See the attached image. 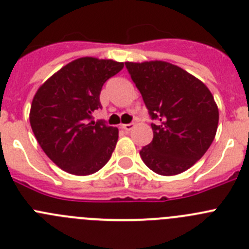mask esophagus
<instances>
[{
    "instance_id": "esophagus-1",
    "label": "esophagus",
    "mask_w": 249,
    "mask_h": 249,
    "mask_svg": "<svg viewBox=\"0 0 249 249\" xmlns=\"http://www.w3.org/2000/svg\"><path fill=\"white\" fill-rule=\"evenodd\" d=\"M122 127L125 130V131H130V130H132L134 127H135V124H123Z\"/></svg>"
}]
</instances>
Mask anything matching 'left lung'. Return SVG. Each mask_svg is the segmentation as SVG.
Returning <instances> with one entry per match:
<instances>
[{"label":"left lung","instance_id":"obj_1","mask_svg":"<svg viewBox=\"0 0 249 249\" xmlns=\"http://www.w3.org/2000/svg\"><path fill=\"white\" fill-rule=\"evenodd\" d=\"M151 118L152 142L142 147L143 163L161 176L187 171L204 156L219 124V108L199 78L166 61L125 62Z\"/></svg>","mask_w":249,"mask_h":249}]
</instances>
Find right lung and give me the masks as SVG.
Masks as SVG:
<instances>
[{"label": "right lung", "mask_w": 249, "mask_h": 249, "mask_svg": "<svg viewBox=\"0 0 249 249\" xmlns=\"http://www.w3.org/2000/svg\"><path fill=\"white\" fill-rule=\"evenodd\" d=\"M123 67L124 62L114 60L80 57L36 90L30 106V126L46 156L67 173H96L110 159L119 130L94 122L92 113L101 108L104 82Z\"/></svg>", "instance_id": "add662e5"}]
</instances>
